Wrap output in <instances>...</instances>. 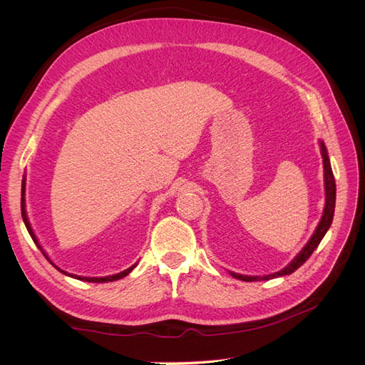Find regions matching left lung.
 Listing matches in <instances>:
<instances>
[{
    "label": "left lung",
    "mask_w": 365,
    "mask_h": 365,
    "mask_svg": "<svg viewBox=\"0 0 365 365\" xmlns=\"http://www.w3.org/2000/svg\"><path fill=\"white\" fill-rule=\"evenodd\" d=\"M319 149H322V157H323V165H324V190H326V204H324V210H323V216L322 220H319L318 227L315 228L312 237L309 239L307 244L304 245V248L297 254V256L292 259V262L284 267L283 269H280L279 272H272L268 275H242L237 272H231L235 279L244 280V282H260V280H269V279H275V277H282V275H288L292 274L294 271H297L302 264L312 256V252L315 251V248L319 245V242L324 237V235L327 233V230L332 224L334 220V213H335V200H336V185H335V178L332 173V168H330V161H329V155H327V149L324 146L323 141H319Z\"/></svg>",
    "instance_id": "left-lung-1"
}]
</instances>
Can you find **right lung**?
<instances>
[{
	"label": "right lung",
	"mask_w": 365,
	"mask_h": 365,
	"mask_svg": "<svg viewBox=\"0 0 365 365\" xmlns=\"http://www.w3.org/2000/svg\"><path fill=\"white\" fill-rule=\"evenodd\" d=\"M21 215H23V220H24V224H26V228H27V231L30 233V236H31V239H33V242H35L36 244V247L42 251V254L43 256H46V259H48V256L46 254V251L42 250V247L39 245V242H38V239H36V236H35V233H33V230H31V227H30V222H29V217H27V212H26V176L23 178V189H21ZM50 260V259H48ZM54 267H56V264H54ZM137 267V263L135 264H132L130 268H128V269H125V271H121V272H118V274H114V275H108V277H82V275H74V274H70V272H65V271H62L61 268H58L62 274H65V275H70V277H73V279H77V280H83V282H93V283H106V282H115V280H120V279H123V277H126V275L134 269Z\"/></svg>",
	"instance_id": "obj_1"
}]
</instances>
